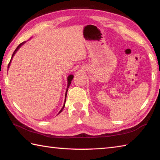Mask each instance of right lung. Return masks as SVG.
Wrapping results in <instances>:
<instances>
[{
	"instance_id": "1",
	"label": "right lung",
	"mask_w": 160,
	"mask_h": 160,
	"mask_svg": "<svg viewBox=\"0 0 160 160\" xmlns=\"http://www.w3.org/2000/svg\"><path fill=\"white\" fill-rule=\"evenodd\" d=\"M26 43V42H22V43H21L20 44H19V46L18 47L16 48V49L15 50V51L14 52H13V53H12V57H11V59H10V63H9V64H8V69L9 68V67H10V63H11V61H12V58H13V56H15V54L17 53V51H18V49L19 48H20L24 44H25ZM73 75H69L68 76V78H67V80H68V86H67V89H66V94H65V102H64V104H63V107H62V109L60 110V112H58V114H59V113H60L62 111H63V108H64V107H65V103H66V95H67V92H68V88L70 87V83H71V81H72V78H73Z\"/></svg>"
}]
</instances>
